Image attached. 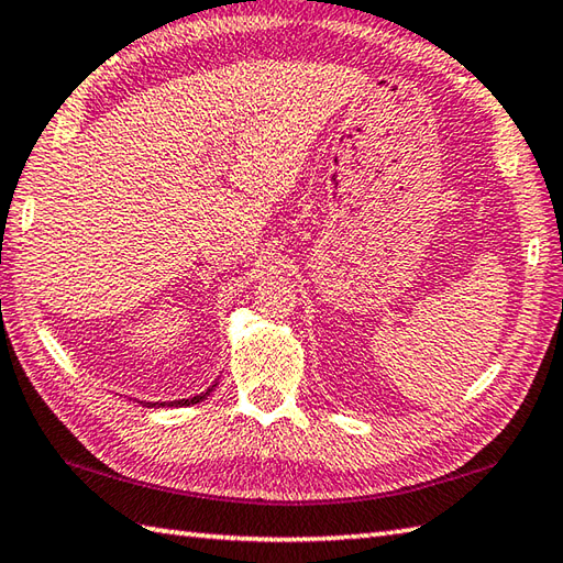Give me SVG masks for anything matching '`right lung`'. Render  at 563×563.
Instances as JSON below:
<instances>
[{
  "label": "right lung",
  "instance_id": "obj_1",
  "mask_svg": "<svg viewBox=\"0 0 563 563\" xmlns=\"http://www.w3.org/2000/svg\"><path fill=\"white\" fill-rule=\"evenodd\" d=\"M214 387L217 385H211V387H207V393H202V395H195V397H190V399H176V402H164V405H161V407H190V405H197V402H202V399L211 393V390H214ZM144 405H148V407H158V402H144Z\"/></svg>",
  "mask_w": 563,
  "mask_h": 563
}]
</instances>
